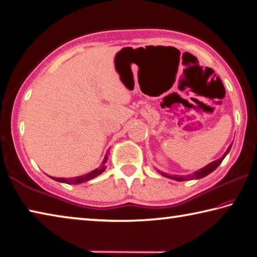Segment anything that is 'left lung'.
<instances>
[{"label":"left lung","instance_id":"obj_1","mask_svg":"<svg viewBox=\"0 0 257 257\" xmlns=\"http://www.w3.org/2000/svg\"><path fill=\"white\" fill-rule=\"evenodd\" d=\"M230 149H231V145H230V146L228 147L227 152H225V153H224L222 156H221V158H220L219 160H215V161H213L212 163L207 164L206 167H204L203 169H201V170H198V171H196V172L191 173V175H188V176H170V175H167V173H164V172H161V171H159V172H160L161 175H162V176L167 177V178H170V179L177 180V181L191 180V179H201V178L205 177V176H207V175H210L211 172L214 171L215 169H216L217 167H219V165L221 164V162H222V161H223V159L225 158V155H227V154L229 153Z\"/></svg>","mask_w":257,"mask_h":257}]
</instances>
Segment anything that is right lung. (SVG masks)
<instances>
[{"mask_svg":"<svg viewBox=\"0 0 257 257\" xmlns=\"http://www.w3.org/2000/svg\"><path fill=\"white\" fill-rule=\"evenodd\" d=\"M107 160V156H105V159H104L102 165L97 169H95V170L90 171L89 173H87V175L84 176H80V177H75V178H54V177H51L52 179H54L56 181H60V182H64V184H68V185H78V184H81V182H86L90 179H93V178L97 177L98 175H101V173L105 170V162Z\"/></svg>","mask_w":257,"mask_h":257,"instance_id":"right-lung-1","label":"right lung"}]
</instances>
